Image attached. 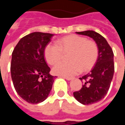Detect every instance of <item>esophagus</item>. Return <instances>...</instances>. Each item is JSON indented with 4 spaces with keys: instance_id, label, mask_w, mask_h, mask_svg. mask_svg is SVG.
I'll return each instance as SVG.
<instances>
[{
    "instance_id": "1",
    "label": "esophagus",
    "mask_w": 125,
    "mask_h": 125,
    "mask_svg": "<svg viewBox=\"0 0 125 125\" xmlns=\"http://www.w3.org/2000/svg\"><path fill=\"white\" fill-rule=\"evenodd\" d=\"M63 78L65 79V80H72V78H70V77H66V76H62Z\"/></svg>"
}]
</instances>
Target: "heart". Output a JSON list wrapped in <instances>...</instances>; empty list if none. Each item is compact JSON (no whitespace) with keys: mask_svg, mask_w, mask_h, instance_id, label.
I'll return each instance as SVG.
<instances>
[{"mask_svg":"<svg viewBox=\"0 0 125 125\" xmlns=\"http://www.w3.org/2000/svg\"><path fill=\"white\" fill-rule=\"evenodd\" d=\"M57 44H47L44 50L45 58L48 63L53 65L59 62L63 52H70L69 62H59L53 68V72L59 76H73L80 71L92 69L98 57L96 43L77 35H68L60 39Z\"/></svg>","mask_w":125,"mask_h":125,"instance_id":"heart-1","label":"heart"}]
</instances>
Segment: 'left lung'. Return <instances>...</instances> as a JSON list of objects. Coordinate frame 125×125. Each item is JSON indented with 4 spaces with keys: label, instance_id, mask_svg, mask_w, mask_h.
Returning a JSON list of instances; mask_svg holds the SVG:
<instances>
[{
    "label": "left lung",
    "instance_id": "left-lung-1",
    "mask_svg": "<svg viewBox=\"0 0 125 125\" xmlns=\"http://www.w3.org/2000/svg\"><path fill=\"white\" fill-rule=\"evenodd\" d=\"M94 39L98 48V57L90 72L80 78L84 85L73 96L82 104H92L104 98L107 94L113 80L115 65L114 53L107 41L100 34L94 31L76 32Z\"/></svg>",
    "mask_w": 125,
    "mask_h": 125
}]
</instances>
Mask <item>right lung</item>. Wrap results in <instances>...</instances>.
<instances>
[{"instance_id": "right-lung-1", "label": "right lung", "mask_w": 125, "mask_h": 125, "mask_svg": "<svg viewBox=\"0 0 125 125\" xmlns=\"http://www.w3.org/2000/svg\"><path fill=\"white\" fill-rule=\"evenodd\" d=\"M53 34L34 32L23 37L12 53L10 73L17 94L26 102L37 104L49 96L55 76L44 58V50Z\"/></svg>"}]
</instances>
